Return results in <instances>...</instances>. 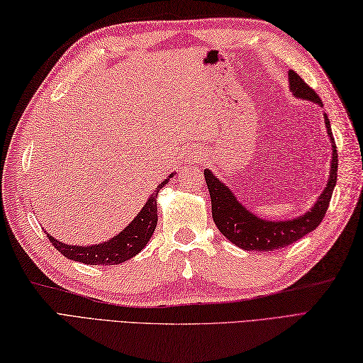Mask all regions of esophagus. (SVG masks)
Masks as SVG:
<instances>
[{
	"label": "esophagus",
	"mask_w": 363,
	"mask_h": 363,
	"mask_svg": "<svg viewBox=\"0 0 363 363\" xmlns=\"http://www.w3.org/2000/svg\"><path fill=\"white\" fill-rule=\"evenodd\" d=\"M184 155H186V163L191 164H199L203 162V158H205V152H203L199 146L189 147L188 151L184 152Z\"/></svg>",
	"instance_id": "34e87169"
}]
</instances>
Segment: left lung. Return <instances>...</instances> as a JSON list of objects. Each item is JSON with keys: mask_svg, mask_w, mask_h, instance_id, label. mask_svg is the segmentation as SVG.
Segmentation results:
<instances>
[{"mask_svg": "<svg viewBox=\"0 0 363 363\" xmlns=\"http://www.w3.org/2000/svg\"><path fill=\"white\" fill-rule=\"evenodd\" d=\"M289 77V89L296 99H303L308 101L317 103L323 108L320 96L311 89L302 78H300L293 69L288 72ZM325 126L333 147L331 158V169L330 179L323 192L303 216L296 217L293 220H280V222H272V220H263L257 217L250 209H246L240 201L237 200L234 192L229 189L223 182H220L217 177L209 169H205V180L211 194V205H212V218L229 242L234 243L238 248L245 251H274L281 250L288 245L300 240L320 225L323 220L326 209L330 206V200L333 191L337 182V147L331 132L330 120L323 113Z\"/></svg>", "mask_w": 363, "mask_h": 363, "instance_id": "1", "label": "left lung"}]
</instances>
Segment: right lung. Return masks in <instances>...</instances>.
<instances>
[{
    "label": "right lung",
    "instance_id": "obj_1",
    "mask_svg": "<svg viewBox=\"0 0 363 363\" xmlns=\"http://www.w3.org/2000/svg\"><path fill=\"white\" fill-rule=\"evenodd\" d=\"M174 172L164 182H162L152 196L147 199L145 206L137 214V217L123 229L117 235L109 238L108 242L99 245H87V246H77V245H66L63 242L48 234L50 243L65 255V257L82 262L84 264H118L126 262L137 255L141 250L147 245L149 238L152 237L155 226H157V196L164 184L172 179Z\"/></svg>",
    "mask_w": 363,
    "mask_h": 363
}]
</instances>
